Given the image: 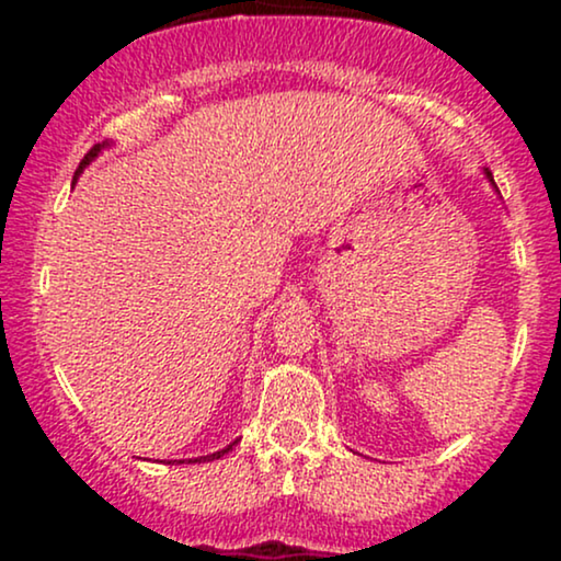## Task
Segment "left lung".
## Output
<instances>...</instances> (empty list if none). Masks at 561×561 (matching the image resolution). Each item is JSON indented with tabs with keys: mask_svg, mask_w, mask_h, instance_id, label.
Segmentation results:
<instances>
[{
	"mask_svg": "<svg viewBox=\"0 0 561 561\" xmlns=\"http://www.w3.org/2000/svg\"><path fill=\"white\" fill-rule=\"evenodd\" d=\"M485 176H488V179H491V184L495 186V182H493V173H491V171H488V169H485Z\"/></svg>",
	"mask_w": 561,
	"mask_h": 561,
	"instance_id": "obj_1",
	"label": "left lung"
}]
</instances>
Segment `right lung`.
<instances>
[{"instance_id": "right-lung-1", "label": "right lung", "mask_w": 561, "mask_h": 561, "mask_svg": "<svg viewBox=\"0 0 561 561\" xmlns=\"http://www.w3.org/2000/svg\"><path fill=\"white\" fill-rule=\"evenodd\" d=\"M102 147H105V141H102V145H94V147H92V150H89V152H87V156H83V160H81V165H79V171H76V176H79V173H81L83 169H87V165H89V160H94L96 156H100V150H102ZM76 176H73V184H76ZM234 443H237V440H234ZM234 443H229V446H227V448L216 450V454H210V456H199V459H208V461H214V459H221V456H224V454H229V450H231V446H234ZM199 459H195V461H199ZM176 465H184V461H176Z\"/></svg>"}]
</instances>
